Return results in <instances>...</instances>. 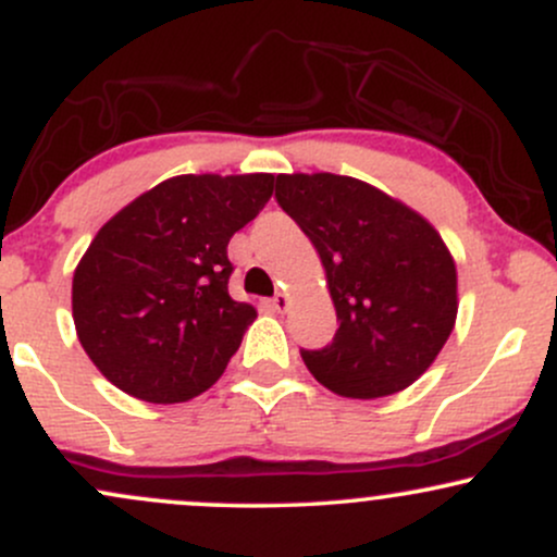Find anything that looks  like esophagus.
Wrapping results in <instances>:
<instances>
[{"instance_id": "obj_1", "label": "esophagus", "mask_w": 557, "mask_h": 557, "mask_svg": "<svg viewBox=\"0 0 557 557\" xmlns=\"http://www.w3.org/2000/svg\"><path fill=\"white\" fill-rule=\"evenodd\" d=\"M287 306H290V296H287V293H277V296L272 298L274 311H287Z\"/></svg>"}]
</instances>
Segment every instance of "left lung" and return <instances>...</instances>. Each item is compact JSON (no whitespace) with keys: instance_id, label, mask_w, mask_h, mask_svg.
<instances>
[{"instance_id":"8db88e82","label":"left lung","mask_w":557,"mask_h":557,"mask_svg":"<svg viewBox=\"0 0 557 557\" xmlns=\"http://www.w3.org/2000/svg\"><path fill=\"white\" fill-rule=\"evenodd\" d=\"M274 198L314 243L341 322L322 350H300L309 372L343 398L413 385L458 314L456 261L437 230L398 198L332 172L277 175Z\"/></svg>"}]
</instances>
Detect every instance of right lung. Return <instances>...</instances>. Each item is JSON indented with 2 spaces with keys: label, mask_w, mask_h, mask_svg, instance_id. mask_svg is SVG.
Returning a JSON list of instances; mask_svg holds the SVG:
<instances>
[{
  "label": "right lung",
  "mask_w": 557,
  "mask_h": 557,
  "mask_svg": "<svg viewBox=\"0 0 557 557\" xmlns=\"http://www.w3.org/2000/svg\"><path fill=\"white\" fill-rule=\"evenodd\" d=\"M274 175H177L96 233L73 274L83 350L114 387L183 403L220 380L257 319L233 300L227 243L272 196Z\"/></svg>",
  "instance_id": "add662e5"
}]
</instances>
